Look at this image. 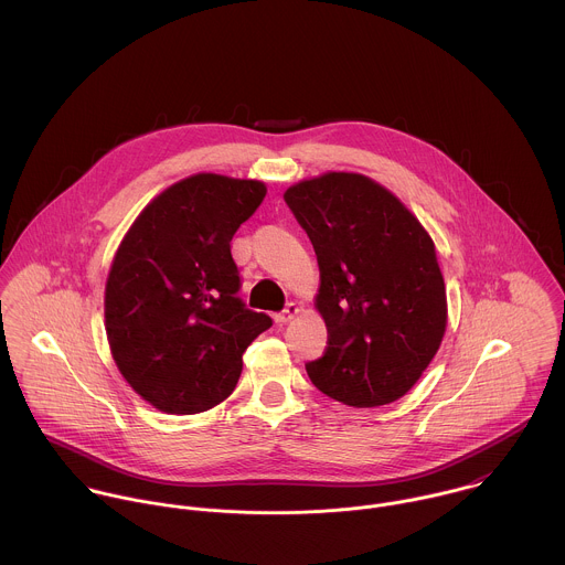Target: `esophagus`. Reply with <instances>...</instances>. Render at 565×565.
<instances>
[{"mask_svg": "<svg viewBox=\"0 0 565 565\" xmlns=\"http://www.w3.org/2000/svg\"><path fill=\"white\" fill-rule=\"evenodd\" d=\"M298 313H300V307H298L296 302H289L280 313H276V316H274V320H276V323H280V326H282V323L291 322Z\"/></svg>", "mask_w": 565, "mask_h": 565, "instance_id": "esophagus-1", "label": "esophagus"}]
</instances>
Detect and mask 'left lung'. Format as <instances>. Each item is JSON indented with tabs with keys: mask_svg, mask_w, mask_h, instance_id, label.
<instances>
[{
	"mask_svg": "<svg viewBox=\"0 0 565 565\" xmlns=\"http://www.w3.org/2000/svg\"><path fill=\"white\" fill-rule=\"evenodd\" d=\"M320 265L328 348L311 383L348 406L403 398L441 345L448 305L435 243L403 202L361 173L330 171L285 191Z\"/></svg>",
	"mask_w": 565,
	"mask_h": 565,
	"instance_id": "1",
	"label": "left lung"
}]
</instances>
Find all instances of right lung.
Listing matches in <instances>:
<instances>
[{"instance_id":"obj_1","label":"right lung","mask_w":565,"mask_h":565,"mask_svg":"<svg viewBox=\"0 0 565 565\" xmlns=\"http://www.w3.org/2000/svg\"><path fill=\"white\" fill-rule=\"evenodd\" d=\"M265 193L258 180L184 178L141 211L115 254L104 298L110 352L159 411L191 415L226 401L245 348L271 326L237 296L231 254Z\"/></svg>"}]
</instances>
